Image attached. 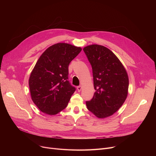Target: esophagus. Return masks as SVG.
<instances>
[{"instance_id": "obj_1", "label": "esophagus", "mask_w": 156, "mask_h": 156, "mask_svg": "<svg viewBox=\"0 0 156 156\" xmlns=\"http://www.w3.org/2000/svg\"><path fill=\"white\" fill-rule=\"evenodd\" d=\"M77 90H78V92H80L81 90V86L77 87Z\"/></svg>"}]
</instances>
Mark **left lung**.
<instances>
[{
    "instance_id": "1",
    "label": "left lung",
    "mask_w": 156,
    "mask_h": 156,
    "mask_svg": "<svg viewBox=\"0 0 156 156\" xmlns=\"http://www.w3.org/2000/svg\"><path fill=\"white\" fill-rule=\"evenodd\" d=\"M83 51L92 68L94 97L86 102L87 109L100 119L112 116L124 104L128 94L129 78L121 62L102 45L86 46Z\"/></svg>"
}]
</instances>
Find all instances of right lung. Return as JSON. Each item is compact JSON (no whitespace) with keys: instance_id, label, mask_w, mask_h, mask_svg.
Here are the masks:
<instances>
[{"instance_id":"right-lung-1","label":"right lung","mask_w":156,"mask_h":156,"mask_svg":"<svg viewBox=\"0 0 156 156\" xmlns=\"http://www.w3.org/2000/svg\"><path fill=\"white\" fill-rule=\"evenodd\" d=\"M81 51L80 47L57 43L39 57L28 83L31 100L43 113L55 115L67 106L75 91L68 80V66Z\"/></svg>"}]
</instances>
